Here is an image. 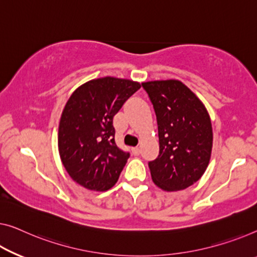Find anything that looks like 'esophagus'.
<instances>
[{
    "mask_svg": "<svg viewBox=\"0 0 257 257\" xmlns=\"http://www.w3.org/2000/svg\"><path fill=\"white\" fill-rule=\"evenodd\" d=\"M132 151H133V153H134V155H135V156H139L140 153H141V148H139V147L133 148Z\"/></svg>",
    "mask_w": 257,
    "mask_h": 257,
    "instance_id": "obj_1",
    "label": "esophagus"
}]
</instances>
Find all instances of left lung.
<instances>
[{"label": "left lung", "instance_id": "8db88e82", "mask_svg": "<svg viewBox=\"0 0 257 257\" xmlns=\"http://www.w3.org/2000/svg\"><path fill=\"white\" fill-rule=\"evenodd\" d=\"M155 108L159 156L149 162L153 182L166 191L188 188L209 165L212 127L208 110L177 79L142 83Z\"/></svg>", "mask_w": 257, "mask_h": 257}]
</instances>
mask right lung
I'll use <instances>...</instances> for the list:
<instances>
[{
    "label": "right lung",
    "mask_w": 257,
    "mask_h": 257,
    "mask_svg": "<svg viewBox=\"0 0 257 257\" xmlns=\"http://www.w3.org/2000/svg\"><path fill=\"white\" fill-rule=\"evenodd\" d=\"M140 87L129 79H92L67 101L59 125V152L68 174L84 188L105 191L116 183L130 155L115 143L113 118Z\"/></svg>",
    "instance_id": "obj_1"
}]
</instances>
